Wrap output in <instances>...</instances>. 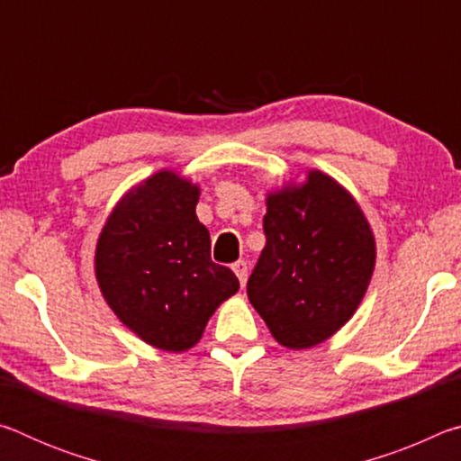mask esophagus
<instances>
[{"instance_id": "esophagus-1", "label": "esophagus", "mask_w": 461, "mask_h": 461, "mask_svg": "<svg viewBox=\"0 0 461 461\" xmlns=\"http://www.w3.org/2000/svg\"><path fill=\"white\" fill-rule=\"evenodd\" d=\"M233 272H236V276L240 280L241 286H246V280H248V264L244 260H238L236 264H233Z\"/></svg>"}]
</instances>
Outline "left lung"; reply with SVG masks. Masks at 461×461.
<instances>
[{
	"label": "left lung",
	"mask_w": 461,
	"mask_h": 461,
	"mask_svg": "<svg viewBox=\"0 0 461 461\" xmlns=\"http://www.w3.org/2000/svg\"><path fill=\"white\" fill-rule=\"evenodd\" d=\"M267 246L248 278V299L280 346L313 348L346 325L370 285L376 246L341 185L319 170L270 193Z\"/></svg>",
	"instance_id": "8db88e82"
}]
</instances>
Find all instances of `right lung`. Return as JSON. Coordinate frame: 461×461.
I'll use <instances>...</instances> for the list:
<instances>
[{
    "mask_svg": "<svg viewBox=\"0 0 461 461\" xmlns=\"http://www.w3.org/2000/svg\"><path fill=\"white\" fill-rule=\"evenodd\" d=\"M199 186L160 170L109 215L95 252L107 305L140 339L185 352L240 283L212 260V238L194 215Z\"/></svg>",
    "mask_w": 461,
    "mask_h": 461,
    "instance_id": "1",
    "label": "right lung"
}]
</instances>
